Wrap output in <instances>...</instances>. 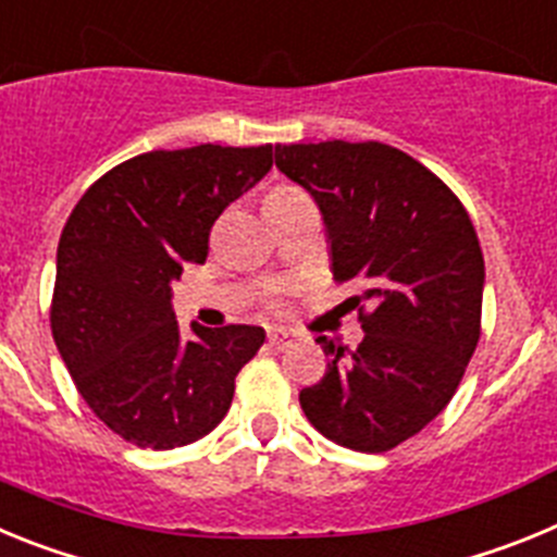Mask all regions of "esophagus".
I'll return each instance as SVG.
<instances>
[{
  "mask_svg": "<svg viewBox=\"0 0 557 557\" xmlns=\"http://www.w3.org/2000/svg\"><path fill=\"white\" fill-rule=\"evenodd\" d=\"M268 346L275 348V351H284V348L293 346V334H287V332H270L268 334Z\"/></svg>",
  "mask_w": 557,
  "mask_h": 557,
  "instance_id": "obj_1",
  "label": "esophagus"
}]
</instances>
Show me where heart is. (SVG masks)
I'll list each match as a JSON object with an SVG mask.
<instances>
[{
	"instance_id": "b5f03b06",
	"label": "heart",
	"mask_w": 557,
	"mask_h": 557,
	"mask_svg": "<svg viewBox=\"0 0 557 557\" xmlns=\"http://www.w3.org/2000/svg\"><path fill=\"white\" fill-rule=\"evenodd\" d=\"M293 195H301V189L298 186H289V184H278L270 189L268 200H278V198H293ZM275 304V301H273Z\"/></svg>"
}]
</instances>
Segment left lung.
<instances>
[{
	"label": "left lung",
	"instance_id": "1",
	"mask_svg": "<svg viewBox=\"0 0 557 557\" xmlns=\"http://www.w3.org/2000/svg\"><path fill=\"white\" fill-rule=\"evenodd\" d=\"M275 166L318 200L334 282L354 284L362 343L318 337L326 376L301 391L309 424L354 451H391L444 412L482 334L485 262L469 211L382 141L275 145Z\"/></svg>",
	"mask_w": 557,
	"mask_h": 557
}]
</instances>
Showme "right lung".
<instances>
[{
    "label": "right lung",
    "mask_w": 557,
    "mask_h": 557,
    "mask_svg": "<svg viewBox=\"0 0 557 557\" xmlns=\"http://www.w3.org/2000/svg\"><path fill=\"white\" fill-rule=\"evenodd\" d=\"M273 166V145L152 150L88 186L58 243L49 326L77 393L139 449L209 435L264 329L228 323L184 337L172 282L203 264L214 220Z\"/></svg>",
    "instance_id": "add662e5"
}]
</instances>
